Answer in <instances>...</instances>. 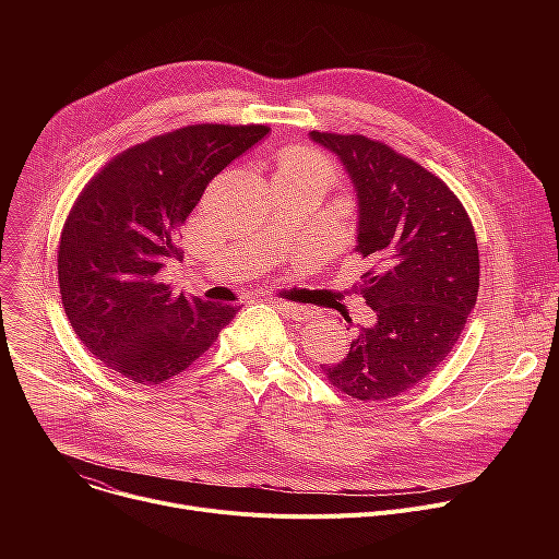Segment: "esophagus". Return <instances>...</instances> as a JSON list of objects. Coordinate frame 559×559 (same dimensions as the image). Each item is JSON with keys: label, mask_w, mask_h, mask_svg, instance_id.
<instances>
[{"label": "esophagus", "mask_w": 559, "mask_h": 559, "mask_svg": "<svg viewBox=\"0 0 559 559\" xmlns=\"http://www.w3.org/2000/svg\"><path fill=\"white\" fill-rule=\"evenodd\" d=\"M272 302H276L292 321H307L311 309L307 305H298V302H289V300H283V298H272Z\"/></svg>", "instance_id": "obj_1"}]
</instances>
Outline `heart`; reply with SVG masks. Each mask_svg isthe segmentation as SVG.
<instances>
[{"mask_svg":"<svg viewBox=\"0 0 559 559\" xmlns=\"http://www.w3.org/2000/svg\"><path fill=\"white\" fill-rule=\"evenodd\" d=\"M281 170H296V173H323L330 175V166L321 154L311 150H292L285 154L281 162Z\"/></svg>","mask_w":559,"mask_h":559,"instance_id":"b5f03b06","label":"heart"}]
</instances>
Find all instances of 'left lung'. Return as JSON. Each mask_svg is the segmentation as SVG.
I'll return each instance as SVG.
<instances>
[{"instance_id": "1", "label": "left lung", "mask_w": 559, "mask_h": 559, "mask_svg": "<svg viewBox=\"0 0 559 559\" xmlns=\"http://www.w3.org/2000/svg\"><path fill=\"white\" fill-rule=\"evenodd\" d=\"M309 139L336 154L354 186L356 252L369 265L358 292L373 309L347 358L323 371L358 401H386L457 343L480 287L475 231L444 181L389 145L316 130Z\"/></svg>"}]
</instances>
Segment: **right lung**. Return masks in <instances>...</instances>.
I'll list each match as a JSON object with an SVG mask.
<instances>
[{
    "instance_id": "add662e5",
    "label": "right lung",
    "mask_w": 559,
    "mask_h": 559,
    "mask_svg": "<svg viewBox=\"0 0 559 559\" xmlns=\"http://www.w3.org/2000/svg\"><path fill=\"white\" fill-rule=\"evenodd\" d=\"M267 126L199 123L117 154L74 201L57 272L68 321L123 378L158 384L203 356L238 307L162 283L181 259V225L207 183L254 147Z\"/></svg>"
}]
</instances>
